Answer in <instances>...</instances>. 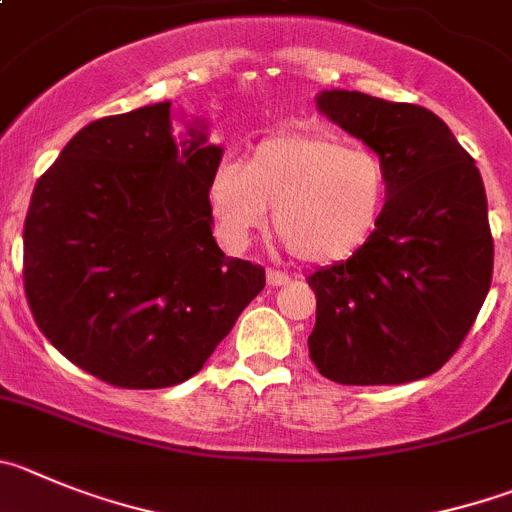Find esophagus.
<instances>
[{
  "mask_svg": "<svg viewBox=\"0 0 512 512\" xmlns=\"http://www.w3.org/2000/svg\"><path fill=\"white\" fill-rule=\"evenodd\" d=\"M289 274H281V271H266V284H269V287H287L289 284Z\"/></svg>",
  "mask_w": 512,
  "mask_h": 512,
  "instance_id": "esophagus-1",
  "label": "esophagus"
}]
</instances>
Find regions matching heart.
Instances as JSON below:
<instances>
[{
    "label": "heart",
    "mask_w": 512,
    "mask_h": 512,
    "mask_svg": "<svg viewBox=\"0 0 512 512\" xmlns=\"http://www.w3.org/2000/svg\"><path fill=\"white\" fill-rule=\"evenodd\" d=\"M386 170L368 149L327 134H279L243 164L223 162L208 185L220 233L243 246L266 225L304 264H337L368 243L386 205Z\"/></svg>",
    "instance_id": "1"
}]
</instances>
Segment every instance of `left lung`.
<instances>
[{
	"mask_svg": "<svg viewBox=\"0 0 512 512\" xmlns=\"http://www.w3.org/2000/svg\"><path fill=\"white\" fill-rule=\"evenodd\" d=\"M314 101L378 154L388 200L360 251L307 279L317 297L309 358L342 386L419 381L452 358L490 292L480 170L424 106L342 88Z\"/></svg>",
	"mask_w": 512,
	"mask_h": 512,
	"instance_id": "1",
	"label": "left lung"
}]
</instances>
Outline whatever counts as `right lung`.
Returning a JSON list of instances; mask_svg holds the SVG:
<instances>
[{
	"instance_id": "right-lung-1",
	"label": "right lung",
	"mask_w": 512,
	"mask_h": 512,
	"mask_svg": "<svg viewBox=\"0 0 512 512\" xmlns=\"http://www.w3.org/2000/svg\"><path fill=\"white\" fill-rule=\"evenodd\" d=\"M170 106L83 126L37 180L22 233L42 335L119 388L187 381L266 284L213 238L208 185L223 147L200 116H182L175 137Z\"/></svg>"
}]
</instances>
